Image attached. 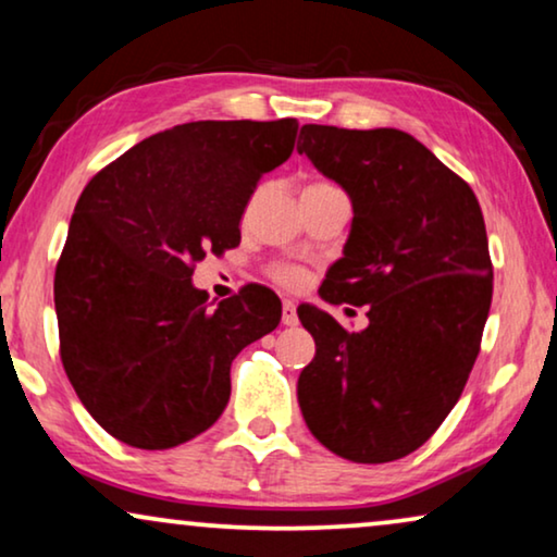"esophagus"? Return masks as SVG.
<instances>
[{
  "mask_svg": "<svg viewBox=\"0 0 557 557\" xmlns=\"http://www.w3.org/2000/svg\"><path fill=\"white\" fill-rule=\"evenodd\" d=\"M281 322L286 326L299 324V317H296V304L292 299H284V307H281Z\"/></svg>",
  "mask_w": 557,
  "mask_h": 557,
  "instance_id": "34e87169",
  "label": "esophagus"
}]
</instances>
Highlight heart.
<instances>
[{"mask_svg":"<svg viewBox=\"0 0 557 557\" xmlns=\"http://www.w3.org/2000/svg\"><path fill=\"white\" fill-rule=\"evenodd\" d=\"M273 278L286 286H296L301 281V271L292 269V265H278V269H273Z\"/></svg>","mask_w":557,"mask_h":557,"instance_id":"heart-1","label":"heart"}]
</instances>
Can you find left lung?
Here are the masks:
<instances>
[{"label":"left lung","mask_w":557,"mask_h":557,"mask_svg":"<svg viewBox=\"0 0 557 557\" xmlns=\"http://www.w3.org/2000/svg\"><path fill=\"white\" fill-rule=\"evenodd\" d=\"M296 151L352 202L349 238L319 296L370 309L352 334L319 307L296 309L317 345L296 385L304 421L342 459H403L451 413L479 355L492 304L482 208L398 128L307 124Z\"/></svg>","instance_id":"obj_1"}]
</instances>
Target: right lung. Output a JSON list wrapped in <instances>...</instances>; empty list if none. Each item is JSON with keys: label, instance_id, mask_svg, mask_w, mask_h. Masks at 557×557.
<instances>
[{"label": "right lung", "instance_id": "add662e5", "mask_svg": "<svg viewBox=\"0 0 557 557\" xmlns=\"http://www.w3.org/2000/svg\"><path fill=\"white\" fill-rule=\"evenodd\" d=\"M296 119L193 121L144 139L83 189L55 269L60 357L96 423L159 451L200 436L231 400V364L281 322L246 286L218 307L193 284L240 243L243 210L294 151Z\"/></svg>", "mask_w": 557, "mask_h": 557}]
</instances>
